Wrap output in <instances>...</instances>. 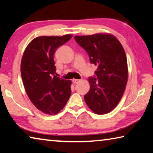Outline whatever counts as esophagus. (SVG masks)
<instances>
[{
    "mask_svg": "<svg viewBox=\"0 0 153 153\" xmlns=\"http://www.w3.org/2000/svg\"><path fill=\"white\" fill-rule=\"evenodd\" d=\"M80 82V79H73V82L74 84H77V83H79Z\"/></svg>",
    "mask_w": 153,
    "mask_h": 153,
    "instance_id": "esophagus-1",
    "label": "esophagus"
}]
</instances>
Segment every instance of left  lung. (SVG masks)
I'll return each mask as SVG.
<instances>
[{
    "label": "left lung",
    "mask_w": 153,
    "mask_h": 153,
    "mask_svg": "<svg viewBox=\"0 0 153 153\" xmlns=\"http://www.w3.org/2000/svg\"><path fill=\"white\" fill-rule=\"evenodd\" d=\"M75 40L97 66L96 77H89V92L85 102L93 112L107 113L115 108L123 94L128 69L125 51L115 36L108 33L76 36Z\"/></svg>",
    "instance_id": "1"
}]
</instances>
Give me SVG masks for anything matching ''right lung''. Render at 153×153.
Listing matches in <instances>:
<instances>
[{"instance_id":"add662e5","label":"right lung","mask_w":153,"mask_h":153,"mask_svg":"<svg viewBox=\"0 0 153 153\" xmlns=\"http://www.w3.org/2000/svg\"><path fill=\"white\" fill-rule=\"evenodd\" d=\"M72 35L40 36L25 48L21 62V75L28 97L33 105L48 115L62 110L70 97L71 81L56 76L54 55Z\"/></svg>"}]
</instances>
